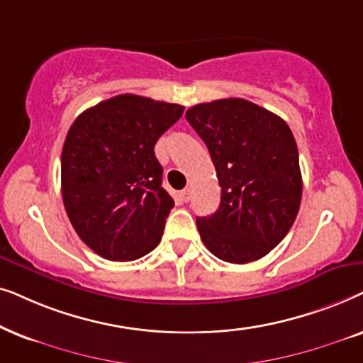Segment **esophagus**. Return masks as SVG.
I'll list each match as a JSON object with an SVG mask.
<instances>
[{
  "instance_id": "1",
  "label": "esophagus",
  "mask_w": 363,
  "mask_h": 363,
  "mask_svg": "<svg viewBox=\"0 0 363 363\" xmlns=\"http://www.w3.org/2000/svg\"><path fill=\"white\" fill-rule=\"evenodd\" d=\"M181 197H182V201H184V202H189L191 197H192V189H191V187H187V189L181 191Z\"/></svg>"
}]
</instances>
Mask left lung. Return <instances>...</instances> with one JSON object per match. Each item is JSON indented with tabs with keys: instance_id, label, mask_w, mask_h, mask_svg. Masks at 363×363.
Masks as SVG:
<instances>
[{
	"instance_id": "8db88e82",
	"label": "left lung",
	"mask_w": 363,
	"mask_h": 363,
	"mask_svg": "<svg viewBox=\"0 0 363 363\" xmlns=\"http://www.w3.org/2000/svg\"><path fill=\"white\" fill-rule=\"evenodd\" d=\"M186 119L209 149L220 204L197 217L207 249L230 264L254 262L287 235L302 199L296 139L286 121L230 98L187 109Z\"/></svg>"
}]
</instances>
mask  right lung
<instances>
[{
	"mask_svg": "<svg viewBox=\"0 0 363 363\" xmlns=\"http://www.w3.org/2000/svg\"><path fill=\"white\" fill-rule=\"evenodd\" d=\"M184 106L119 94L86 109L61 154L66 214L81 240L108 260H136L161 242L174 207L162 187L157 139Z\"/></svg>",
	"mask_w": 363,
	"mask_h": 363,
	"instance_id": "1",
	"label": "right lung"
}]
</instances>
